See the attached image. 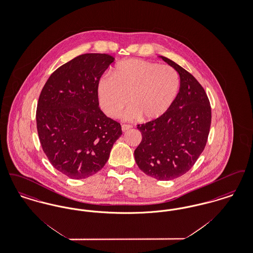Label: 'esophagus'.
Instances as JSON below:
<instances>
[{
  "mask_svg": "<svg viewBox=\"0 0 253 253\" xmlns=\"http://www.w3.org/2000/svg\"><path fill=\"white\" fill-rule=\"evenodd\" d=\"M131 128H132V125H128V124H123V125L121 126V130H122V132H126V131L130 130Z\"/></svg>",
  "mask_w": 253,
  "mask_h": 253,
  "instance_id": "1",
  "label": "esophagus"
}]
</instances>
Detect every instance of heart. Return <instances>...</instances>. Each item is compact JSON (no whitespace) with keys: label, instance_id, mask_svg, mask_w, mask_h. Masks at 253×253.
I'll use <instances>...</instances> for the list:
<instances>
[{"label":"heart","instance_id":"b5f03b06","mask_svg":"<svg viewBox=\"0 0 253 253\" xmlns=\"http://www.w3.org/2000/svg\"><path fill=\"white\" fill-rule=\"evenodd\" d=\"M179 77L169 65L143 60H122L97 84V99L109 118L121 115L128 101L131 106L123 118L145 121L162 118L174 102L179 90Z\"/></svg>","mask_w":253,"mask_h":253}]
</instances>
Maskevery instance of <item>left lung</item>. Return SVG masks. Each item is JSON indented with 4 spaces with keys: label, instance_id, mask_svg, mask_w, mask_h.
I'll return each instance as SVG.
<instances>
[{
    "label": "left lung",
    "instance_id": "left-lung-1",
    "mask_svg": "<svg viewBox=\"0 0 253 253\" xmlns=\"http://www.w3.org/2000/svg\"><path fill=\"white\" fill-rule=\"evenodd\" d=\"M159 58L178 73L179 92L162 118L137 125L142 140L134 159L147 175L167 181L186 173L204 151L211 110L204 88L192 74L168 58Z\"/></svg>",
    "mask_w": 253,
    "mask_h": 253
}]
</instances>
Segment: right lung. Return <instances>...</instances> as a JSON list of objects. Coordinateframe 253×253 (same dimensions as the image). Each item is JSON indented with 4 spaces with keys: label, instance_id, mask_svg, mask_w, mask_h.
Segmentation results:
<instances>
[{
    "label": "right lung",
    "instance_id": "right-lung-1",
    "mask_svg": "<svg viewBox=\"0 0 253 253\" xmlns=\"http://www.w3.org/2000/svg\"><path fill=\"white\" fill-rule=\"evenodd\" d=\"M115 59L84 54L49 77L37 106V130L53 167L73 179L96 173L122 131L98 107L97 84Z\"/></svg>",
    "mask_w": 253,
    "mask_h": 253
}]
</instances>
